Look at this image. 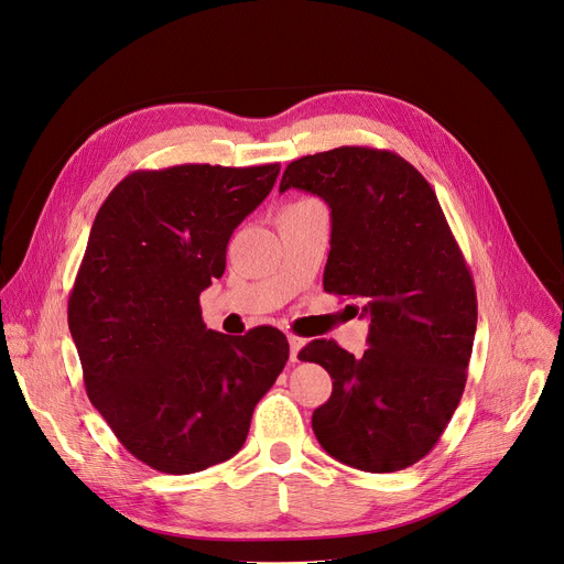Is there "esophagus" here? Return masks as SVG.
I'll use <instances>...</instances> for the list:
<instances>
[{
	"label": "esophagus",
	"mask_w": 564,
	"mask_h": 564,
	"mask_svg": "<svg viewBox=\"0 0 564 564\" xmlns=\"http://www.w3.org/2000/svg\"><path fill=\"white\" fill-rule=\"evenodd\" d=\"M288 343H290V360L296 362L299 360V351L306 347V340H302V337H296V335H288Z\"/></svg>",
	"instance_id": "esophagus-1"
}]
</instances>
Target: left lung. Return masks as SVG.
I'll return each instance as SVG.
<instances>
[{
  "instance_id": "1",
  "label": "left lung",
  "mask_w": 564,
  "mask_h": 564,
  "mask_svg": "<svg viewBox=\"0 0 564 564\" xmlns=\"http://www.w3.org/2000/svg\"><path fill=\"white\" fill-rule=\"evenodd\" d=\"M304 191L330 208L324 290L358 299L367 351L313 340L333 392L313 412L324 452L388 474L422 460L456 412L476 333V290L429 181L386 149L337 147L292 161L279 193Z\"/></svg>"
}]
</instances>
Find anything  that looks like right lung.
<instances>
[{
    "label": "right lung",
    "instance_id": "right-lung-1",
    "mask_svg": "<svg viewBox=\"0 0 564 564\" xmlns=\"http://www.w3.org/2000/svg\"><path fill=\"white\" fill-rule=\"evenodd\" d=\"M281 165H174L122 178L101 204L67 322L88 399L129 454L163 474L236 456L290 347L272 326L206 328L199 294Z\"/></svg>",
    "mask_w": 564,
    "mask_h": 564
}]
</instances>
